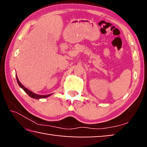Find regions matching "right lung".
Listing matches in <instances>:
<instances>
[{"instance_id":"obj_1","label":"right lung","mask_w":147,"mask_h":147,"mask_svg":"<svg viewBox=\"0 0 147 147\" xmlns=\"http://www.w3.org/2000/svg\"><path fill=\"white\" fill-rule=\"evenodd\" d=\"M16 78H17V83H18L19 86L21 87V88L23 89V90L26 92V93L28 94V95L30 96L31 98H33L35 99H40V98H47L49 97V96H51L52 94H47V95H41V94H36L34 93V92H32L31 91H30L28 89H27L26 88H25L23 84H22L21 82H20L18 78H17V76L16 75Z\"/></svg>"}]
</instances>
